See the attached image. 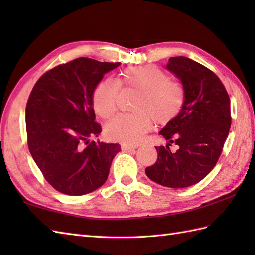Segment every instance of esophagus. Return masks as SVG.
<instances>
[{"instance_id":"1","label":"esophagus","mask_w":255,"mask_h":255,"mask_svg":"<svg viewBox=\"0 0 255 255\" xmlns=\"http://www.w3.org/2000/svg\"><path fill=\"white\" fill-rule=\"evenodd\" d=\"M122 149L124 151H132L134 149H137V147H134V145H130V144H126V143H123L122 144Z\"/></svg>"}]
</instances>
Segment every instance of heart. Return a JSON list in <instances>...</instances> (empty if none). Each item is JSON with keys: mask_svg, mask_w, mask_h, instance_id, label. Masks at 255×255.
I'll use <instances>...</instances> for the list:
<instances>
[{"mask_svg": "<svg viewBox=\"0 0 255 255\" xmlns=\"http://www.w3.org/2000/svg\"><path fill=\"white\" fill-rule=\"evenodd\" d=\"M119 85L137 92L131 113H123L106 125L111 139L136 144L152 128L153 122L167 125L180 115L185 103V88L155 66H138L125 69L117 82L111 78L101 81L92 95L99 115L107 119L117 110Z\"/></svg>", "mask_w": 255, "mask_h": 255, "instance_id": "b5f03b06", "label": "heart"}]
</instances>
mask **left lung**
Masks as SVG:
<instances>
[{"label": "left lung", "instance_id": "1", "mask_svg": "<svg viewBox=\"0 0 255 255\" xmlns=\"http://www.w3.org/2000/svg\"><path fill=\"white\" fill-rule=\"evenodd\" d=\"M166 69L185 88V103L160 131L169 143L155 147L158 160L145 174L160 185L183 188L202 181L217 163L231 125L230 99L217 75L192 59L170 58ZM171 143L178 147L174 153Z\"/></svg>", "mask_w": 255, "mask_h": 255}]
</instances>
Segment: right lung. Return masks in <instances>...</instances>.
Segmentation results:
<instances>
[{"label": "right lung", "instance_id": "1", "mask_svg": "<svg viewBox=\"0 0 255 255\" xmlns=\"http://www.w3.org/2000/svg\"><path fill=\"white\" fill-rule=\"evenodd\" d=\"M121 62L78 58L38 79L26 105L27 143L42 175L58 192L89 194L107 180L118 143L90 141L102 132L92 95Z\"/></svg>", "mask_w": 255, "mask_h": 255}]
</instances>
